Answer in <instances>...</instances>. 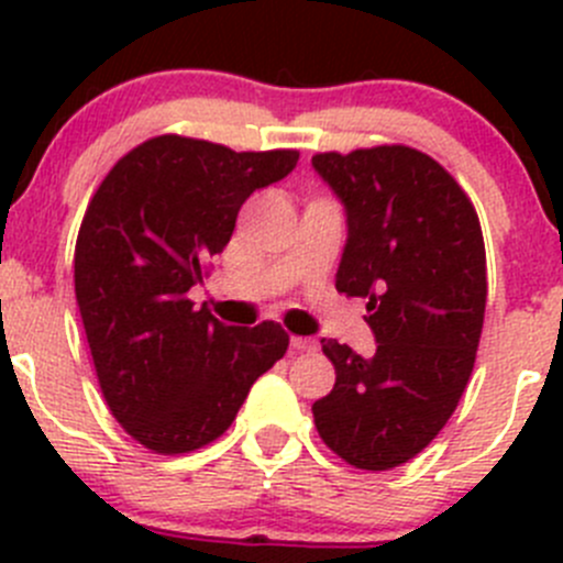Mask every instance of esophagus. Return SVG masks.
Here are the masks:
<instances>
[{"label":"esophagus","instance_id":"esophagus-1","mask_svg":"<svg viewBox=\"0 0 563 563\" xmlns=\"http://www.w3.org/2000/svg\"><path fill=\"white\" fill-rule=\"evenodd\" d=\"M291 349L294 351H316L313 338H299V334H291Z\"/></svg>","mask_w":563,"mask_h":563}]
</instances>
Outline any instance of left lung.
I'll list each match as a JSON object with an SVG mask.
<instances>
[{
  "instance_id": "8db88e82",
  "label": "left lung",
  "mask_w": 563,
  "mask_h": 563,
  "mask_svg": "<svg viewBox=\"0 0 563 563\" xmlns=\"http://www.w3.org/2000/svg\"><path fill=\"white\" fill-rule=\"evenodd\" d=\"M316 174L345 209L334 288L365 297L371 360L321 340L334 387L313 402L318 435L345 463L387 471L439 435L474 371L487 272L479 218L433 157L411 146L323 152Z\"/></svg>"
}]
</instances>
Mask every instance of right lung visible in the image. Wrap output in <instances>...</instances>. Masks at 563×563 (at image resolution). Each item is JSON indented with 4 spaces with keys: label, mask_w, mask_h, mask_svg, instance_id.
Segmentation results:
<instances>
[{
    "label": "right lung",
    "mask_w": 563,
    "mask_h": 563,
    "mask_svg": "<svg viewBox=\"0 0 563 563\" xmlns=\"http://www.w3.org/2000/svg\"><path fill=\"white\" fill-rule=\"evenodd\" d=\"M299 152H234L181 135L144 141L108 172L76 242V302L117 422L161 455L229 430L288 349L280 323L225 327L190 288L234 234L242 203L286 179Z\"/></svg>",
    "instance_id": "obj_1"
}]
</instances>
